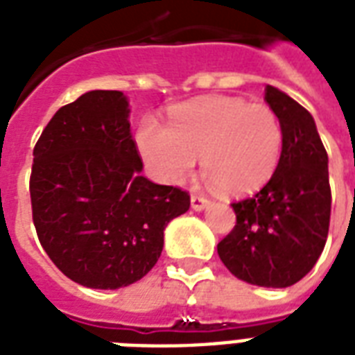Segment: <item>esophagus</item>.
Returning <instances> with one entry per match:
<instances>
[{
  "label": "esophagus",
  "mask_w": 355,
  "mask_h": 355,
  "mask_svg": "<svg viewBox=\"0 0 355 355\" xmlns=\"http://www.w3.org/2000/svg\"><path fill=\"white\" fill-rule=\"evenodd\" d=\"M210 205V200L205 199L202 195H191V208H193L195 211H200V210H205L206 206Z\"/></svg>",
  "instance_id": "1"
}]
</instances>
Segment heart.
Returning <instances> with one entry per match:
<instances>
[{
  "label": "heart",
  "mask_w": 355,
  "mask_h": 355,
  "mask_svg": "<svg viewBox=\"0 0 355 355\" xmlns=\"http://www.w3.org/2000/svg\"><path fill=\"white\" fill-rule=\"evenodd\" d=\"M136 144L164 182H182L200 156L206 177L223 193L239 197L275 175L284 130L265 105H250L241 97H200L173 107L169 127L150 116L141 119Z\"/></svg>",
  "instance_id": "b5f03b06"
}]
</instances>
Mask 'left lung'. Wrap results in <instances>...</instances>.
I'll use <instances>...</instances> for the list:
<instances>
[{
  "label": "left lung",
  "instance_id": "obj_1",
  "mask_svg": "<svg viewBox=\"0 0 355 355\" xmlns=\"http://www.w3.org/2000/svg\"><path fill=\"white\" fill-rule=\"evenodd\" d=\"M265 101L284 130L280 162L258 193L232 202L236 227L219 241L217 254L239 280L289 287L313 269L326 245L328 155L306 108L275 86H265Z\"/></svg>",
  "mask_w": 355,
  "mask_h": 355
}]
</instances>
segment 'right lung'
Here are the masks:
<instances>
[{"label":"right lung","instance_id":"obj_1","mask_svg":"<svg viewBox=\"0 0 355 355\" xmlns=\"http://www.w3.org/2000/svg\"><path fill=\"white\" fill-rule=\"evenodd\" d=\"M127 97L86 92L58 108L36 141L29 191L42 247L69 280L118 289L158 261L167 223L189 193L141 175Z\"/></svg>","mask_w":355,"mask_h":355}]
</instances>
